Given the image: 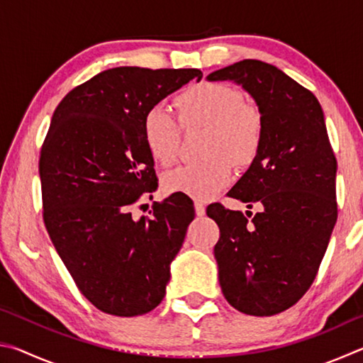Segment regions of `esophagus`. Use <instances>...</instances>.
Returning <instances> with one entry per match:
<instances>
[{
	"instance_id": "esophagus-1",
	"label": "esophagus",
	"mask_w": 363,
	"mask_h": 363,
	"mask_svg": "<svg viewBox=\"0 0 363 363\" xmlns=\"http://www.w3.org/2000/svg\"><path fill=\"white\" fill-rule=\"evenodd\" d=\"M195 214L196 216H205V213H206V210H205V205L201 203V201H195Z\"/></svg>"
}]
</instances>
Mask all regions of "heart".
<instances>
[{"label":"heart","mask_w":363,"mask_h":363,"mask_svg":"<svg viewBox=\"0 0 363 363\" xmlns=\"http://www.w3.org/2000/svg\"><path fill=\"white\" fill-rule=\"evenodd\" d=\"M177 108L186 126L208 128V157L169 171L163 177V189L168 194L208 200L230 184V156L238 164L253 162L262 139L261 116L245 104L240 91L220 83H201L184 91L177 97ZM143 138L155 162L171 164L179 150V121L164 106H153L143 118Z\"/></svg>","instance_id":"heart-1"}]
</instances>
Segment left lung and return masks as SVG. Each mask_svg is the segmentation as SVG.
Here are the masks:
<instances>
[{
	"instance_id": "8db88e82",
	"label": "left lung",
	"mask_w": 363,
	"mask_h": 363,
	"mask_svg": "<svg viewBox=\"0 0 363 363\" xmlns=\"http://www.w3.org/2000/svg\"><path fill=\"white\" fill-rule=\"evenodd\" d=\"M206 79L240 84L262 121L259 150L229 190L259 213L248 220L220 203L206 208L220 232V290L243 314L275 315L309 290L336 224V158L323 110L309 89L261 60H240Z\"/></svg>"
}]
</instances>
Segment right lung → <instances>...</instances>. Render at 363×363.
Here are the masks:
<instances>
[{
  "mask_svg": "<svg viewBox=\"0 0 363 363\" xmlns=\"http://www.w3.org/2000/svg\"><path fill=\"white\" fill-rule=\"evenodd\" d=\"M201 77L199 69L116 67L72 89L52 115L40 153L43 219L79 291L106 314H147L167 293L195 210L173 194L150 218L131 216L158 187L143 118Z\"/></svg>",
  "mask_w": 363,
  "mask_h": 363,
  "instance_id": "add662e5",
  "label": "right lung"
}]
</instances>
